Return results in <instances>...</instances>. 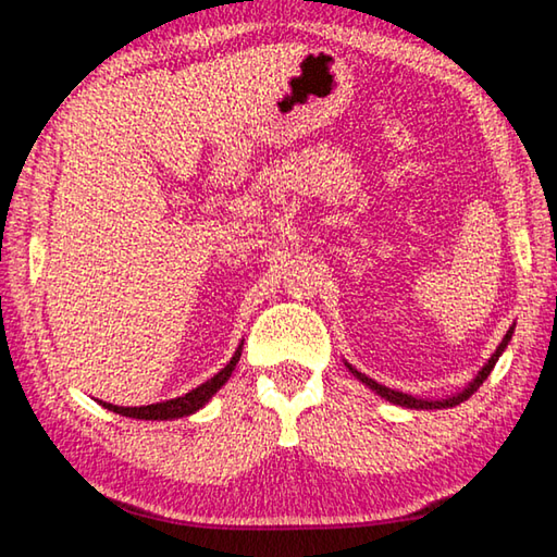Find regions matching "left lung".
Returning a JSON list of instances; mask_svg holds the SVG:
<instances>
[{
	"instance_id": "1",
	"label": "left lung",
	"mask_w": 557,
	"mask_h": 557,
	"mask_svg": "<svg viewBox=\"0 0 557 557\" xmlns=\"http://www.w3.org/2000/svg\"><path fill=\"white\" fill-rule=\"evenodd\" d=\"M511 334H513V326L508 329L506 332V336H504V342L498 344V348L494 351V356L488 358V363L484 366L482 371L476 373V379L471 381L465 391L461 393H457V395H451V398H445V400H420V398H412V395H408V393H400V391H391V388H385V385H381V383H375L373 379H369V375L366 373H361V371H356L354 366H348V371H351L358 381L361 383H366L369 385L371 391H375L381 395V398H385V400H391L393 405H403V408H414V410H440V408H455V405H459V403H465L467 398H471V395H474L476 391H479V385H482L484 381H486V375L494 371V366H496V361H498V356L504 354V348L508 346V342H511Z\"/></svg>"
}]
</instances>
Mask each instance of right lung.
<instances>
[{
	"mask_svg": "<svg viewBox=\"0 0 557 557\" xmlns=\"http://www.w3.org/2000/svg\"><path fill=\"white\" fill-rule=\"evenodd\" d=\"M240 351L243 344L238 346V351L233 354L231 363L221 369L219 373L209 379L206 383H201L199 388H194L191 393L182 395V398L174 400H164V403H154V405H143V408H122V405H112V403H102V408H108L117 414H125V418H135V420H174V418H184V414H191L196 410H201L206 403H209L215 391H221V385L231 379V373L235 369V363L240 361Z\"/></svg>",
	"mask_w": 557,
	"mask_h": 557,
	"instance_id": "obj_1",
	"label": "right lung"
}]
</instances>
